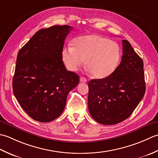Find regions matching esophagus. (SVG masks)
<instances>
[{
  "label": "esophagus",
  "mask_w": 158,
  "mask_h": 158,
  "mask_svg": "<svg viewBox=\"0 0 158 158\" xmlns=\"http://www.w3.org/2000/svg\"><path fill=\"white\" fill-rule=\"evenodd\" d=\"M80 81L81 82H86V81H87V80H86V78H85V77H80Z\"/></svg>",
  "instance_id": "34e87169"
}]
</instances>
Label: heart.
Returning a JSON list of instances; mask_svg holds the SVG:
<instances>
[{
    "label": "heart",
    "instance_id": "1",
    "mask_svg": "<svg viewBox=\"0 0 158 158\" xmlns=\"http://www.w3.org/2000/svg\"><path fill=\"white\" fill-rule=\"evenodd\" d=\"M72 46L64 48L62 59L66 68L76 72L85 60L89 72L96 78H105L112 74L121 59L117 43L98 35H88L75 39Z\"/></svg>",
    "mask_w": 158,
    "mask_h": 158
}]
</instances>
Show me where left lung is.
Instances as JSON below:
<instances>
[{
    "mask_svg": "<svg viewBox=\"0 0 158 158\" xmlns=\"http://www.w3.org/2000/svg\"><path fill=\"white\" fill-rule=\"evenodd\" d=\"M121 62L110 76L88 83V108L99 123L114 125L127 118L144 97L143 61L127 40Z\"/></svg>",
    "mask_w": 158,
    "mask_h": 158,
    "instance_id": "8db88e82",
    "label": "left lung"
}]
</instances>
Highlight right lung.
<instances>
[{"label": "right lung", "mask_w": 158, "mask_h": 158, "mask_svg": "<svg viewBox=\"0 0 158 158\" xmlns=\"http://www.w3.org/2000/svg\"><path fill=\"white\" fill-rule=\"evenodd\" d=\"M73 27L53 26L37 31L19 51L13 91L19 104L34 120L50 122L62 114L68 93L79 76L67 71L62 52Z\"/></svg>", "instance_id": "obj_1"}]
</instances>
